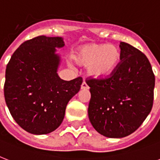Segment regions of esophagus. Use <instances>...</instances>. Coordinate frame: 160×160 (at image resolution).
I'll return each mask as SVG.
<instances>
[{"mask_svg": "<svg viewBox=\"0 0 160 160\" xmlns=\"http://www.w3.org/2000/svg\"><path fill=\"white\" fill-rule=\"evenodd\" d=\"M88 89H89V85L86 84L85 81H84V82L81 84V90H88Z\"/></svg>", "mask_w": 160, "mask_h": 160, "instance_id": "34e87169", "label": "esophagus"}]
</instances>
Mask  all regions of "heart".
<instances>
[{
    "instance_id": "b5f03b06",
    "label": "heart",
    "mask_w": 160,
    "mask_h": 160,
    "mask_svg": "<svg viewBox=\"0 0 160 160\" xmlns=\"http://www.w3.org/2000/svg\"><path fill=\"white\" fill-rule=\"evenodd\" d=\"M72 58L80 65H87V74L94 79H105L116 70L121 52L116 46L88 44L78 48Z\"/></svg>"
}]
</instances>
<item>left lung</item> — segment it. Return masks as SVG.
<instances>
[{
	"label": "left lung",
	"instance_id": "1",
	"mask_svg": "<svg viewBox=\"0 0 160 160\" xmlns=\"http://www.w3.org/2000/svg\"><path fill=\"white\" fill-rule=\"evenodd\" d=\"M120 63L105 79L86 80L90 87L88 115L98 133L123 138L134 132L151 111L155 78L148 58L120 42Z\"/></svg>",
	"mask_w": 160,
	"mask_h": 160
}]
</instances>
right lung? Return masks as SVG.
<instances>
[{
	"mask_svg": "<svg viewBox=\"0 0 160 160\" xmlns=\"http://www.w3.org/2000/svg\"><path fill=\"white\" fill-rule=\"evenodd\" d=\"M65 46L62 37L40 36L19 46L6 65L4 95L16 122L33 134H46L60 126L70 100L80 91L82 78L70 81L57 74Z\"/></svg>",
	"mask_w": 160,
	"mask_h": 160,
	"instance_id": "add662e5",
	"label": "right lung"
}]
</instances>
